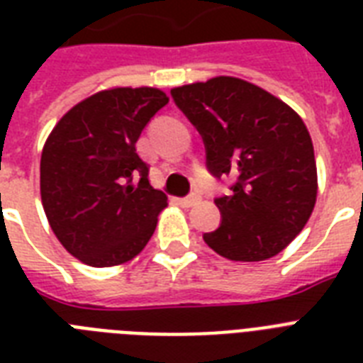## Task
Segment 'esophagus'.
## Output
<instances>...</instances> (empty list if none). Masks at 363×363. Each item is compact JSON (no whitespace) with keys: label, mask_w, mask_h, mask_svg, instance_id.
Segmentation results:
<instances>
[{"label":"esophagus","mask_w":363,"mask_h":363,"mask_svg":"<svg viewBox=\"0 0 363 363\" xmlns=\"http://www.w3.org/2000/svg\"><path fill=\"white\" fill-rule=\"evenodd\" d=\"M199 201H201V196H199V194H192V196H188V198H182V199H179V205H181V207H194V205H198Z\"/></svg>","instance_id":"34e87169"}]
</instances>
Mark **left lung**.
<instances>
[{
	"label": "left lung",
	"instance_id": "obj_1",
	"mask_svg": "<svg viewBox=\"0 0 363 363\" xmlns=\"http://www.w3.org/2000/svg\"><path fill=\"white\" fill-rule=\"evenodd\" d=\"M203 137L215 177L233 175L232 194L215 199L218 230L203 239L233 262L282 252L315 209V148L301 116L282 99L238 77H213L171 90Z\"/></svg>",
	"mask_w": 363,
	"mask_h": 363
}]
</instances>
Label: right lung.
I'll list each match as a JSON object with an SVG mask.
<instances>
[{"mask_svg": "<svg viewBox=\"0 0 363 363\" xmlns=\"http://www.w3.org/2000/svg\"><path fill=\"white\" fill-rule=\"evenodd\" d=\"M167 101L160 88H107L71 107L48 133L43 209L62 247L82 264H125L152 238L167 196L148 184L135 143Z\"/></svg>", "mask_w": 363, "mask_h": 363, "instance_id": "right-lung-1", "label": "right lung"}]
</instances>
